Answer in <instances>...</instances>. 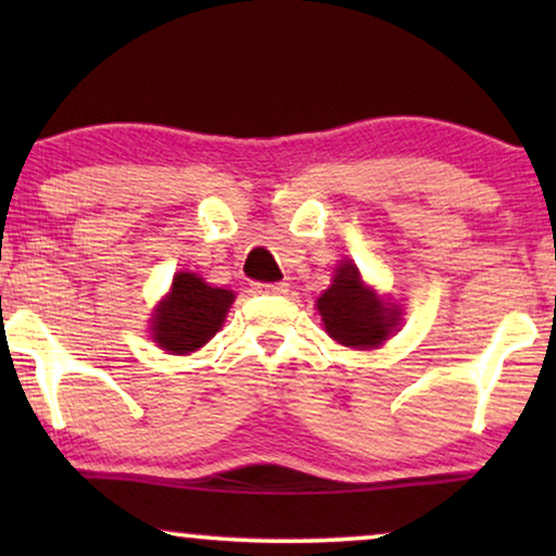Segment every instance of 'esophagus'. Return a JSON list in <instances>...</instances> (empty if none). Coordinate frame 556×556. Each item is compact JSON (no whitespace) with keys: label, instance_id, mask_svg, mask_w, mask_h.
Instances as JSON below:
<instances>
[{"label":"esophagus","instance_id":"1","mask_svg":"<svg viewBox=\"0 0 556 556\" xmlns=\"http://www.w3.org/2000/svg\"><path fill=\"white\" fill-rule=\"evenodd\" d=\"M255 291L265 295H283L288 293V283H283V280L280 283H255Z\"/></svg>","mask_w":556,"mask_h":556}]
</instances>
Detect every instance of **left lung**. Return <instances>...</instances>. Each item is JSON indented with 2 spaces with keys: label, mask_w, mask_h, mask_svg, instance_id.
I'll return each instance as SVG.
<instances>
[{
  "label": "left lung",
  "mask_w": 556,
  "mask_h": 556,
  "mask_svg": "<svg viewBox=\"0 0 556 556\" xmlns=\"http://www.w3.org/2000/svg\"><path fill=\"white\" fill-rule=\"evenodd\" d=\"M326 331L344 346H377L392 331L394 311L384 306L369 288H364L359 270L352 263H341L329 291L316 301Z\"/></svg>",
  "instance_id": "left-lung-1"
}]
</instances>
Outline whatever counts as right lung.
<instances>
[{
  "label": "right lung",
  "instance_id": "add662e5",
  "mask_svg": "<svg viewBox=\"0 0 556 556\" xmlns=\"http://www.w3.org/2000/svg\"><path fill=\"white\" fill-rule=\"evenodd\" d=\"M232 301V291L212 288L194 273H179L151 321L154 341L174 354L194 352L219 331Z\"/></svg>",
  "mask_w": 556,
  "mask_h": 556
}]
</instances>
